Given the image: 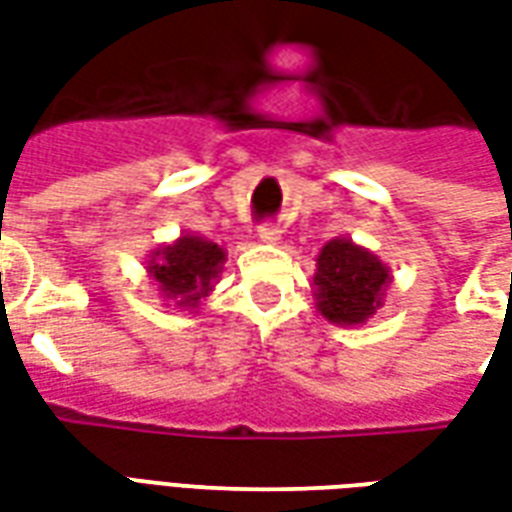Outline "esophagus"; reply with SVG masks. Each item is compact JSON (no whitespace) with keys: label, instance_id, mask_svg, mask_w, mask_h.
<instances>
[{"label":"esophagus","instance_id":"1","mask_svg":"<svg viewBox=\"0 0 512 512\" xmlns=\"http://www.w3.org/2000/svg\"><path fill=\"white\" fill-rule=\"evenodd\" d=\"M257 235H260V241H263V244H279V235H282V230H279L277 224L266 222L257 227Z\"/></svg>","mask_w":512,"mask_h":512}]
</instances>
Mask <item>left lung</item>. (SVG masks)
Here are the masks:
<instances>
[{
    "mask_svg": "<svg viewBox=\"0 0 512 512\" xmlns=\"http://www.w3.org/2000/svg\"><path fill=\"white\" fill-rule=\"evenodd\" d=\"M389 282V268L351 238H332L323 246L312 277L318 312L340 326H356L373 318L384 304Z\"/></svg>",
    "mask_w": 512,
    "mask_h": 512,
    "instance_id": "8db88e82",
    "label": "left lung"
}]
</instances>
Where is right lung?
Listing matches in <instances>:
<instances>
[{
  "instance_id": "add662e5",
  "label": "right lung",
  "mask_w": 512,
  "mask_h": 512,
  "mask_svg": "<svg viewBox=\"0 0 512 512\" xmlns=\"http://www.w3.org/2000/svg\"><path fill=\"white\" fill-rule=\"evenodd\" d=\"M224 249L202 235H180L175 244L161 246L147 260V274L156 279L164 299H172L178 307L194 310L200 299L213 290L224 268Z\"/></svg>"
}]
</instances>
